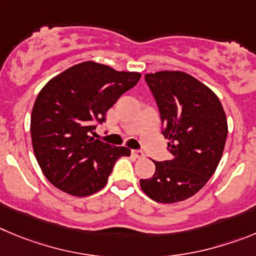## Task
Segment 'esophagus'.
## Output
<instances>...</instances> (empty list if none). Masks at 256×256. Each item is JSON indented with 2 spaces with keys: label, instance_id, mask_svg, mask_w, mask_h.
Here are the masks:
<instances>
[{
  "label": "esophagus",
  "instance_id": "34e87169",
  "mask_svg": "<svg viewBox=\"0 0 256 256\" xmlns=\"http://www.w3.org/2000/svg\"><path fill=\"white\" fill-rule=\"evenodd\" d=\"M131 153H132V156H135V158H138V160H142V158H144V153H142V150L134 149V150H131Z\"/></svg>",
  "mask_w": 256,
  "mask_h": 256
}]
</instances>
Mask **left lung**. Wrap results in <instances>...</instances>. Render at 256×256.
Returning <instances> with one entry per match:
<instances>
[{"label": "left lung", "instance_id": "8db88e82", "mask_svg": "<svg viewBox=\"0 0 256 256\" xmlns=\"http://www.w3.org/2000/svg\"><path fill=\"white\" fill-rule=\"evenodd\" d=\"M168 139L170 160L156 162L150 178L140 180L145 194L158 202H182L208 182L227 139V118L218 96L182 71L146 74Z\"/></svg>", "mask_w": 256, "mask_h": 256}]
</instances>
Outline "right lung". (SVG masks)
Returning <instances> with one entry per match:
<instances>
[{"label": "right lung", "mask_w": 256, "mask_h": 256, "mask_svg": "<svg viewBox=\"0 0 256 256\" xmlns=\"http://www.w3.org/2000/svg\"><path fill=\"white\" fill-rule=\"evenodd\" d=\"M140 76L88 61L43 86L32 111L30 134L39 167L52 185L74 196L104 188L116 160L130 156V149L94 139V130Z\"/></svg>", "instance_id": "obj_1"}]
</instances>
